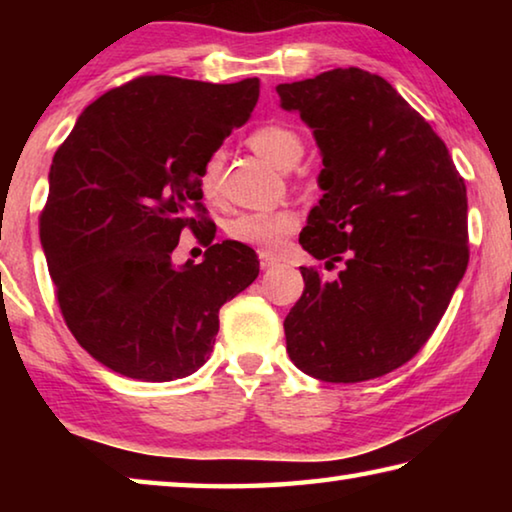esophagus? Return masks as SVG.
<instances>
[{
  "mask_svg": "<svg viewBox=\"0 0 512 512\" xmlns=\"http://www.w3.org/2000/svg\"><path fill=\"white\" fill-rule=\"evenodd\" d=\"M275 264H277L275 257H271L268 253H259V266H262L264 271H271Z\"/></svg>",
  "mask_w": 512,
  "mask_h": 512,
  "instance_id": "1",
  "label": "esophagus"
}]
</instances>
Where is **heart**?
Here are the masks:
<instances>
[{
	"label": "heart",
	"mask_w": 512,
	"mask_h": 512,
	"mask_svg": "<svg viewBox=\"0 0 512 512\" xmlns=\"http://www.w3.org/2000/svg\"><path fill=\"white\" fill-rule=\"evenodd\" d=\"M250 149L262 155L266 162L275 167L287 169L289 164L298 162L305 146L300 135L284 124H264L255 128L248 137ZM223 164V153L216 151L207 158L201 171V187L205 196H214L219 189V173ZM298 225V214L293 210H266V212H244L228 221V235L239 244L262 248L264 253H273L282 246V241L291 235Z\"/></svg>",
	"instance_id": "obj_1"
}]
</instances>
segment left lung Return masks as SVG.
<instances>
[{
	"label": "left lung",
	"instance_id": "8db88e82",
	"mask_svg": "<svg viewBox=\"0 0 512 512\" xmlns=\"http://www.w3.org/2000/svg\"><path fill=\"white\" fill-rule=\"evenodd\" d=\"M323 155V198L300 244L334 282L300 266L284 318L287 352L320 381L354 384L404 366L429 341L463 280L467 189L452 155L391 83L359 67L277 85Z\"/></svg>",
	"mask_w": 512,
	"mask_h": 512
}]
</instances>
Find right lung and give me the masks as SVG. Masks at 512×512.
Masks as SVG:
<instances>
[{"instance_id":"add662e5","label":"right lung","mask_w":512,"mask_h":512,"mask_svg":"<svg viewBox=\"0 0 512 512\" xmlns=\"http://www.w3.org/2000/svg\"><path fill=\"white\" fill-rule=\"evenodd\" d=\"M257 97V79L137 76L90 103L58 146L40 241L69 332L119 375H192L210 359L219 309L259 275L255 250L214 244L201 187ZM185 229L208 250L178 269L170 253Z\"/></svg>"}]
</instances>
